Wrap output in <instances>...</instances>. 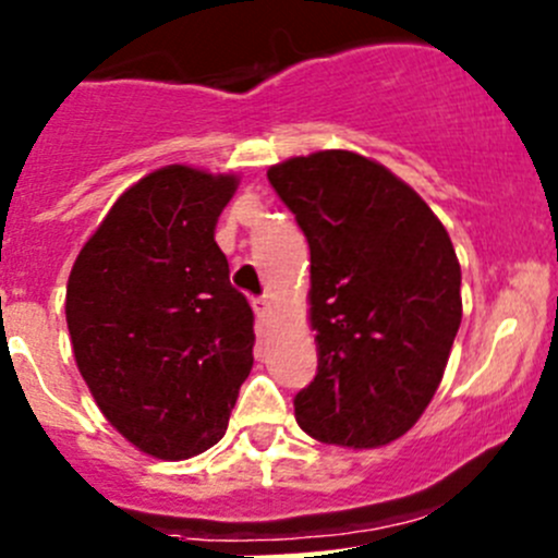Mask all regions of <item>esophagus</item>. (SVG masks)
Instances as JSON below:
<instances>
[{
  "instance_id": "34e87169",
  "label": "esophagus",
  "mask_w": 558,
  "mask_h": 558,
  "mask_svg": "<svg viewBox=\"0 0 558 558\" xmlns=\"http://www.w3.org/2000/svg\"><path fill=\"white\" fill-rule=\"evenodd\" d=\"M253 311H256L262 324H267V320L272 318V302H269V296H258V300H253Z\"/></svg>"
}]
</instances>
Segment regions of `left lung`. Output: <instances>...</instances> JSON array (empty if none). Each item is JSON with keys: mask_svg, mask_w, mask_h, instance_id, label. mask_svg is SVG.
<instances>
[{"mask_svg": "<svg viewBox=\"0 0 558 558\" xmlns=\"http://www.w3.org/2000/svg\"><path fill=\"white\" fill-rule=\"evenodd\" d=\"M311 245L318 373L294 399L320 442L367 451L424 415L461 324V267L432 207L353 150H315L267 170Z\"/></svg>", "mask_w": 558, "mask_h": 558, "instance_id": "1", "label": "left lung"}]
</instances>
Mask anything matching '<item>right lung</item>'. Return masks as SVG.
<instances>
[{"instance_id": "obj_1", "label": "right lung", "mask_w": 558, "mask_h": 558, "mask_svg": "<svg viewBox=\"0 0 558 558\" xmlns=\"http://www.w3.org/2000/svg\"><path fill=\"white\" fill-rule=\"evenodd\" d=\"M238 185V174L189 165L145 174L66 280L77 369L112 429L154 459L216 446L253 367V313L216 243Z\"/></svg>"}]
</instances>
